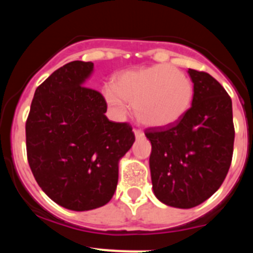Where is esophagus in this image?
I'll return each instance as SVG.
<instances>
[{
  "label": "esophagus",
  "mask_w": 253,
  "mask_h": 253,
  "mask_svg": "<svg viewBox=\"0 0 253 253\" xmlns=\"http://www.w3.org/2000/svg\"><path fill=\"white\" fill-rule=\"evenodd\" d=\"M133 132H134V135H135V138L136 139H141V138H144V133L141 132V130H139V129H133Z\"/></svg>",
  "instance_id": "esophagus-1"
}]
</instances>
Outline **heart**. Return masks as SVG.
I'll list each match as a JSON object with an SVG mask.
<instances>
[{
  "instance_id": "b5f03b06",
  "label": "heart",
  "mask_w": 253,
  "mask_h": 253,
  "mask_svg": "<svg viewBox=\"0 0 253 253\" xmlns=\"http://www.w3.org/2000/svg\"><path fill=\"white\" fill-rule=\"evenodd\" d=\"M103 96L117 117L126 113L127 101L133 103L141 124L167 127L176 124L189 109L193 85L181 70L157 64L119 74L114 86L104 88Z\"/></svg>"
}]
</instances>
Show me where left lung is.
I'll use <instances>...</instances> for the list:
<instances>
[{"label": "left lung", "instance_id": "1", "mask_svg": "<svg viewBox=\"0 0 253 253\" xmlns=\"http://www.w3.org/2000/svg\"><path fill=\"white\" fill-rule=\"evenodd\" d=\"M191 107L176 124L146 129L153 193L170 207H196L222 184L234 144L232 100L215 78L193 69Z\"/></svg>", "mask_w": 253, "mask_h": 253}]
</instances>
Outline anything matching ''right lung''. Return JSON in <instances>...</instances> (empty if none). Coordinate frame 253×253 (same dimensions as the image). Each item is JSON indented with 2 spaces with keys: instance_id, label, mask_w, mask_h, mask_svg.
<instances>
[{
  "instance_id": "right-lung-1",
  "label": "right lung",
  "mask_w": 253,
  "mask_h": 253,
  "mask_svg": "<svg viewBox=\"0 0 253 253\" xmlns=\"http://www.w3.org/2000/svg\"><path fill=\"white\" fill-rule=\"evenodd\" d=\"M91 62L68 63L38 86L26 123L32 172L52 201L70 211L102 207L114 195L119 162L134 143L126 123L104 115L106 100L83 86Z\"/></svg>"
}]
</instances>
